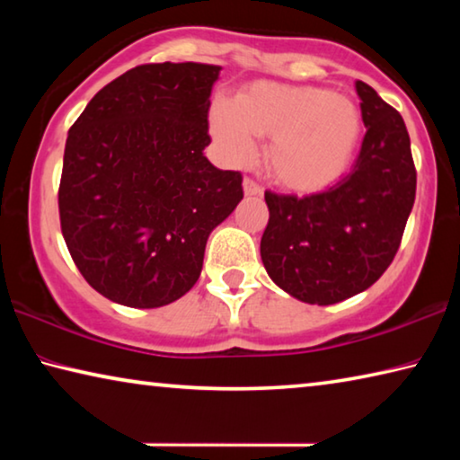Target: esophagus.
Listing matches in <instances>:
<instances>
[{"label": "esophagus", "instance_id": "obj_1", "mask_svg": "<svg viewBox=\"0 0 460 460\" xmlns=\"http://www.w3.org/2000/svg\"><path fill=\"white\" fill-rule=\"evenodd\" d=\"M243 190L247 197H258V194H261V186L253 181V178H245L243 181Z\"/></svg>", "mask_w": 460, "mask_h": 460}]
</instances>
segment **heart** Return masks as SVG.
<instances>
[{"mask_svg": "<svg viewBox=\"0 0 460 460\" xmlns=\"http://www.w3.org/2000/svg\"><path fill=\"white\" fill-rule=\"evenodd\" d=\"M211 129L235 164L252 160L255 136L271 137L270 174L286 189H329L353 164L363 134V115L351 99L321 87L255 83L235 101H219Z\"/></svg>", "mask_w": 460, "mask_h": 460, "instance_id": "heart-1", "label": "heart"}]
</instances>
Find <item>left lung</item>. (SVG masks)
Instances as JSON below:
<instances>
[{
    "mask_svg": "<svg viewBox=\"0 0 460 460\" xmlns=\"http://www.w3.org/2000/svg\"><path fill=\"white\" fill-rule=\"evenodd\" d=\"M365 131L351 172L308 197L266 190L261 261L294 298L329 306L376 284L394 261L416 199V168L402 115L355 83Z\"/></svg>",
    "mask_w": 460,
    "mask_h": 460,
    "instance_id": "8db88e82",
    "label": "left lung"
}]
</instances>
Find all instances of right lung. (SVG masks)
I'll return each instance as SVG.
<instances>
[{
    "label": "right lung",
    "mask_w": 460,
    "mask_h": 460,
    "mask_svg": "<svg viewBox=\"0 0 460 460\" xmlns=\"http://www.w3.org/2000/svg\"><path fill=\"white\" fill-rule=\"evenodd\" d=\"M219 71L139 65L105 84L68 129L62 237L91 288L118 305L158 308L189 292L208 235L243 199L241 172L202 154Z\"/></svg>",
    "instance_id": "right-lung-1"
}]
</instances>
